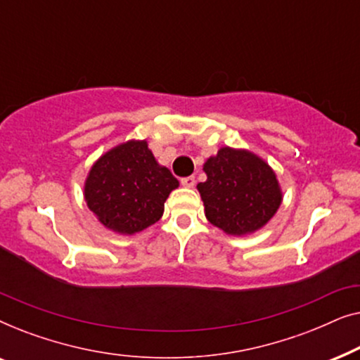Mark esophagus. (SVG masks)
<instances>
[{"label":"esophagus","mask_w":360,"mask_h":360,"mask_svg":"<svg viewBox=\"0 0 360 360\" xmlns=\"http://www.w3.org/2000/svg\"><path fill=\"white\" fill-rule=\"evenodd\" d=\"M180 181L185 188H193L195 186V176H185V179H181Z\"/></svg>","instance_id":"esophagus-1"}]
</instances>
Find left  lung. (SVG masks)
Wrapping results in <instances>:
<instances>
[{
    "instance_id": "1",
    "label": "left lung",
    "mask_w": 360,
    "mask_h": 360,
    "mask_svg": "<svg viewBox=\"0 0 360 360\" xmlns=\"http://www.w3.org/2000/svg\"><path fill=\"white\" fill-rule=\"evenodd\" d=\"M198 184L206 219L226 234L244 236L272 219L282 203L277 175L267 162L244 149L221 147L205 162Z\"/></svg>"
}]
</instances>
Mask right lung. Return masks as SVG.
Returning <instances> with one entry per match:
<instances>
[{"instance_id": "right-lung-1", "label": "right lung", "mask_w": 360, "mask_h": 360, "mask_svg": "<svg viewBox=\"0 0 360 360\" xmlns=\"http://www.w3.org/2000/svg\"><path fill=\"white\" fill-rule=\"evenodd\" d=\"M179 180L157 164L147 141H127L103 154L85 181V201L105 228L136 234L157 223Z\"/></svg>"}]
</instances>
